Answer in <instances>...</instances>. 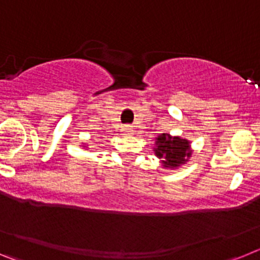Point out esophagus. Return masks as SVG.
I'll use <instances>...</instances> for the list:
<instances>
[{
  "label": "esophagus",
  "mask_w": 260,
  "mask_h": 260,
  "mask_svg": "<svg viewBox=\"0 0 260 260\" xmlns=\"http://www.w3.org/2000/svg\"><path fill=\"white\" fill-rule=\"evenodd\" d=\"M122 130H123V132H125V133H133V128L130 127V126H125V127H123Z\"/></svg>",
  "instance_id": "34e87169"
}]
</instances>
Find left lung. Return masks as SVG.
<instances>
[{
  "label": "left lung",
  "mask_w": 260,
  "mask_h": 260,
  "mask_svg": "<svg viewBox=\"0 0 260 260\" xmlns=\"http://www.w3.org/2000/svg\"><path fill=\"white\" fill-rule=\"evenodd\" d=\"M155 153L158 158H161V164L165 168H177L185 164L191 156L190 142L180 137L161 134L156 138Z\"/></svg>",
  "instance_id": "obj_1"
}]
</instances>
